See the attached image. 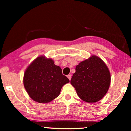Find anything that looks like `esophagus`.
<instances>
[{
  "instance_id": "1",
  "label": "esophagus",
  "mask_w": 131,
  "mask_h": 131,
  "mask_svg": "<svg viewBox=\"0 0 131 131\" xmlns=\"http://www.w3.org/2000/svg\"><path fill=\"white\" fill-rule=\"evenodd\" d=\"M67 77H68V78L69 79V80H70V79H71V75L70 74H68V76H67Z\"/></svg>"
}]
</instances>
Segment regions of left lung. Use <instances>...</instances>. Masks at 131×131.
Returning a JSON list of instances; mask_svg holds the SVG:
<instances>
[{
  "label": "left lung",
  "mask_w": 131,
  "mask_h": 131,
  "mask_svg": "<svg viewBox=\"0 0 131 131\" xmlns=\"http://www.w3.org/2000/svg\"><path fill=\"white\" fill-rule=\"evenodd\" d=\"M110 80V72L105 62L92 55L76 66L70 83L80 98L86 102L94 103L106 95Z\"/></svg>",
  "instance_id": "8db88e82"
}]
</instances>
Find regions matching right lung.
<instances>
[{"label":"right lung","mask_w":131,"mask_h":131,"mask_svg":"<svg viewBox=\"0 0 131 131\" xmlns=\"http://www.w3.org/2000/svg\"><path fill=\"white\" fill-rule=\"evenodd\" d=\"M23 81L31 98L37 102L46 103L58 96L62 87L69 80L52 59L41 56L36 58L26 69Z\"/></svg>","instance_id":"1"}]
</instances>
